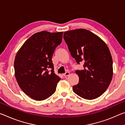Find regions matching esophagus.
Returning a JSON list of instances; mask_svg holds the SVG:
<instances>
[{"label": "esophagus", "instance_id": "1", "mask_svg": "<svg viewBox=\"0 0 125 125\" xmlns=\"http://www.w3.org/2000/svg\"><path fill=\"white\" fill-rule=\"evenodd\" d=\"M70 73H69L68 72H66L65 73H64V74H63V76H64V77H66L67 76H70Z\"/></svg>", "mask_w": 125, "mask_h": 125}]
</instances>
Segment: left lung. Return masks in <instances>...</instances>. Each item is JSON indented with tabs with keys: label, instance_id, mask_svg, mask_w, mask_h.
<instances>
[{
	"label": "left lung",
	"instance_id": "obj_1",
	"mask_svg": "<svg viewBox=\"0 0 125 125\" xmlns=\"http://www.w3.org/2000/svg\"><path fill=\"white\" fill-rule=\"evenodd\" d=\"M63 38L71 55L83 70H76L79 83L75 94L86 100L100 97L108 87L113 75V62L107 45L100 37L85 29L64 33Z\"/></svg>",
	"mask_w": 125,
	"mask_h": 125
}]
</instances>
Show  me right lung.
<instances>
[{
  "mask_svg": "<svg viewBox=\"0 0 125 125\" xmlns=\"http://www.w3.org/2000/svg\"><path fill=\"white\" fill-rule=\"evenodd\" d=\"M63 32L36 33L25 42L15 56V76L21 90L33 100L54 94L61 78L54 73L52 58L62 41Z\"/></svg>",
  "mask_w": 125,
  "mask_h": 125,
  "instance_id": "1",
  "label": "right lung"
}]
</instances>
